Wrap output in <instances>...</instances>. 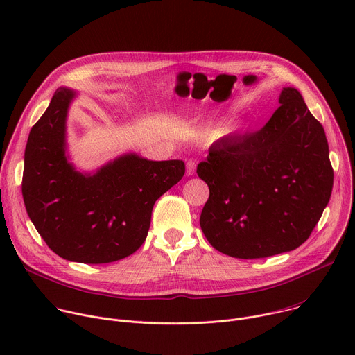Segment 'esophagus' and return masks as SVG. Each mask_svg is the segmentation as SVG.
Returning <instances> with one entry per match:
<instances>
[{
  "label": "esophagus",
  "instance_id": "34e87169",
  "mask_svg": "<svg viewBox=\"0 0 355 355\" xmlns=\"http://www.w3.org/2000/svg\"><path fill=\"white\" fill-rule=\"evenodd\" d=\"M195 170H196V163L189 160L187 163V175H193L195 174Z\"/></svg>",
  "mask_w": 355,
  "mask_h": 355
}]
</instances>
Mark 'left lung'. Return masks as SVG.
Here are the masks:
<instances>
[{"instance_id": "1", "label": "left lung", "mask_w": 355, "mask_h": 355, "mask_svg": "<svg viewBox=\"0 0 355 355\" xmlns=\"http://www.w3.org/2000/svg\"><path fill=\"white\" fill-rule=\"evenodd\" d=\"M259 132L212 144L196 173L209 187L200 229L234 259H264L305 243L333 189L322 123L296 88Z\"/></svg>"}]
</instances>
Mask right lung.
Segmentation results:
<instances>
[{
  "mask_svg": "<svg viewBox=\"0 0 355 355\" xmlns=\"http://www.w3.org/2000/svg\"><path fill=\"white\" fill-rule=\"evenodd\" d=\"M74 95L60 87L32 126L22 196L37 233L58 256L107 264L144 243L155 202L182 178L185 164L125 155L94 175L76 171L66 157V118Z\"/></svg>",
  "mask_w": 355,
  "mask_h": 355,
  "instance_id": "right-lung-1",
  "label": "right lung"
}]
</instances>
